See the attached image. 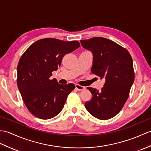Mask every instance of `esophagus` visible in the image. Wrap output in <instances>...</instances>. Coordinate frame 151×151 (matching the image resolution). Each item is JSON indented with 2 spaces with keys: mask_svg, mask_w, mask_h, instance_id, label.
<instances>
[{
  "mask_svg": "<svg viewBox=\"0 0 151 151\" xmlns=\"http://www.w3.org/2000/svg\"><path fill=\"white\" fill-rule=\"evenodd\" d=\"M75 87H76V89L77 90H78V91H82V90H84V89H86L85 87L82 86H80V85H78V84H76Z\"/></svg>",
  "mask_w": 151,
  "mask_h": 151,
  "instance_id": "obj_1",
  "label": "esophagus"
}]
</instances>
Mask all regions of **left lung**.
Masks as SVG:
<instances>
[{"instance_id":"obj_1","label":"left lung","mask_w":151,"mask_h":151,"mask_svg":"<svg viewBox=\"0 0 151 151\" xmlns=\"http://www.w3.org/2000/svg\"><path fill=\"white\" fill-rule=\"evenodd\" d=\"M92 52L91 71L106 82L101 91L87 87L92 99L85 103L89 113L100 120H108L120 113L134 80L132 59L126 49L103 37L80 40Z\"/></svg>"}]
</instances>
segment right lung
Here are the masks:
<instances>
[{"label":"right lung","mask_w":151,"mask_h":151,"mask_svg":"<svg viewBox=\"0 0 151 151\" xmlns=\"http://www.w3.org/2000/svg\"><path fill=\"white\" fill-rule=\"evenodd\" d=\"M80 46L78 41L46 38L36 41L20 57L17 66V86L27 109L35 116L47 120L60 113L73 83L62 85L51 80L64 55Z\"/></svg>","instance_id":"add662e5"}]
</instances>
